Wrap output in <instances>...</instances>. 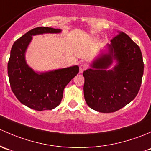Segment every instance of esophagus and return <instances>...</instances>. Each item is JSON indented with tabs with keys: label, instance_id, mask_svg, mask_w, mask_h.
<instances>
[{
	"label": "esophagus",
	"instance_id": "1",
	"mask_svg": "<svg viewBox=\"0 0 151 151\" xmlns=\"http://www.w3.org/2000/svg\"><path fill=\"white\" fill-rule=\"evenodd\" d=\"M87 65L85 64V63H83L80 65V73H83L85 70L87 69Z\"/></svg>",
	"mask_w": 151,
	"mask_h": 151
}]
</instances>
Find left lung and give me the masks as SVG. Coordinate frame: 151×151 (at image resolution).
I'll use <instances>...</instances> for the list:
<instances>
[{"label": "left lung", "instance_id": "8db88e82", "mask_svg": "<svg viewBox=\"0 0 151 151\" xmlns=\"http://www.w3.org/2000/svg\"><path fill=\"white\" fill-rule=\"evenodd\" d=\"M83 72L84 98L88 107L100 113H113L129 103L138 94L144 63L140 49L128 35L120 32ZM117 62L112 70L108 68Z\"/></svg>", "mask_w": 151, "mask_h": 151}]
</instances>
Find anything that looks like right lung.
<instances>
[{"label": "right lung", "mask_w": 151, "mask_h": 151, "mask_svg": "<svg viewBox=\"0 0 151 151\" xmlns=\"http://www.w3.org/2000/svg\"><path fill=\"white\" fill-rule=\"evenodd\" d=\"M60 29L39 27L26 32L14 43L8 63L12 91L19 102L38 111L52 110L61 102L65 87L78 73L77 65L46 73H35L27 65L25 52L32 35L59 33Z\"/></svg>", "instance_id": "obj_1"}]
</instances>
